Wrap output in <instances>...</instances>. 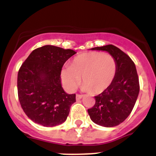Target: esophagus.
I'll return each instance as SVG.
<instances>
[{"instance_id": "34e87169", "label": "esophagus", "mask_w": 156, "mask_h": 156, "mask_svg": "<svg viewBox=\"0 0 156 156\" xmlns=\"http://www.w3.org/2000/svg\"><path fill=\"white\" fill-rule=\"evenodd\" d=\"M82 97H83V95H80V94H77L76 95L77 100H79V99H81Z\"/></svg>"}]
</instances>
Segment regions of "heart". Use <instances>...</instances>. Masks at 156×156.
<instances>
[{
    "mask_svg": "<svg viewBox=\"0 0 156 156\" xmlns=\"http://www.w3.org/2000/svg\"><path fill=\"white\" fill-rule=\"evenodd\" d=\"M116 71L117 63L113 56L103 52L91 51L73 59L69 67L61 71V78L68 92L76 89L81 78L83 90L99 94L113 83Z\"/></svg>",
    "mask_w": 156,
    "mask_h": 156,
    "instance_id": "1",
    "label": "heart"
}]
</instances>
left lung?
Returning a JSON list of instances; mask_svg holds the SVG:
<instances>
[{
	"mask_svg": "<svg viewBox=\"0 0 156 156\" xmlns=\"http://www.w3.org/2000/svg\"><path fill=\"white\" fill-rule=\"evenodd\" d=\"M115 57L117 71L110 86L95 96V103L88 109L91 120L98 125L111 127L119 125L130 114L140 90L139 79L134 63L127 54L113 45L94 47Z\"/></svg>",
	"mask_w": 156,
	"mask_h": 156,
	"instance_id": "obj_1",
	"label": "left lung"
}]
</instances>
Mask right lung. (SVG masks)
I'll return each instance as SVG.
<instances>
[{"label":"right lung","mask_w":156,"mask_h":156,"mask_svg":"<svg viewBox=\"0 0 156 156\" xmlns=\"http://www.w3.org/2000/svg\"><path fill=\"white\" fill-rule=\"evenodd\" d=\"M76 54L72 50L47 45L33 50L18 73V95L30 120L44 127L64 123L75 94H67L61 85L64 63Z\"/></svg>","instance_id":"obj_1"}]
</instances>
